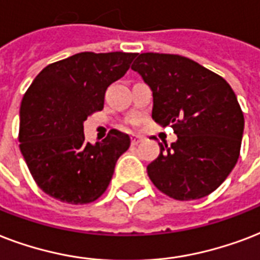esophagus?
I'll return each instance as SVG.
<instances>
[{
	"label": "esophagus",
	"mask_w": 260,
	"mask_h": 260,
	"mask_svg": "<svg viewBox=\"0 0 260 260\" xmlns=\"http://www.w3.org/2000/svg\"><path fill=\"white\" fill-rule=\"evenodd\" d=\"M141 141H142V137L133 134V136H132V145H138Z\"/></svg>",
	"instance_id": "esophagus-1"
}]
</instances>
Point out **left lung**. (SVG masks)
<instances>
[{"mask_svg": "<svg viewBox=\"0 0 260 260\" xmlns=\"http://www.w3.org/2000/svg\"><path fill=\"white\" fill-rule=\"evenodd\" d=\"M132 69L153 92L152 118L171 124L176 142L160 145L148 166L153 184L171 198L191 201L218 188L240 154L244 116L228 82L190 58L138 54Z\"/></svg>", "mask_w": 260, "mask_h": 260, "instance_id": "left-lung-1", "label": "left lung"}]
</instances>
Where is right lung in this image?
Returning a JSON list of instances; mask_svg holds the SVG:
<instances>
[{"instance_id":"add662e5","label":"right lung","mask_w":260,"mask_h":260,"mask_svg":"<svg viewBox=\"0 0 260 260\" xmlns=\"http://www.w3.org/2000/svg\"><path fill=\"white\" fill-rule=\"evenodd\" d=\"M136 53H78L46 66L20 106V150L36 184L50 197L84 205L111 182L130 137L112 128L102 142H85L84 122L102 111L104 94L123 77Z\"/></svg>"}]
</instances>
